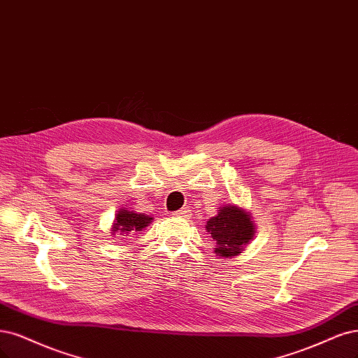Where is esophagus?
Instances as JSON below:
<instances>
[{"instance_id": "obj_1", "label": "esophagus", "mask_w": 358, "mask_h": 358, "mask_svg": "<svg viewBox=\"0 0 358 358\" xmlns=\"http://www.w3.org/2000/svg\"><path fill=\"white\" fill-rule=\"evenodd\" d=\"M173 216H178V217H185V219H188V217L191 216V210H189V208H187V207H183V208H180V210L175 212V213H173Z\"/></svg>"}]
</instances>
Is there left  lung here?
<instances>
[{"mask_svg":"<svg viewBox=\"0 0 358 358\" xmlns=\"http://www.w3.org/2000/svg\"><path fill=\"white\" fill-rule=\"evenodd\" d=\"M207 232L213 238L215 253L219 257L240 255L255 236V220L250 212L237 204L219 207L217 215L206 224Z\"/></svg>","mask_w":358,"mask_h":358,"instance_id":"left-lung-1","label":"left lung"}]
</instances>
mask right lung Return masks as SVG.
I'll return each mask as SVG.
<instances>
[{
	"label": "right lung",
	"mask_w": 358,
	"mask_h": 358,
	"mask_svg": "<svg viewBox=\"0 0 358 358\" xmlns=\"http://www.w3.org/2000/svg\"><path fill=\"white\" fill-rule=\"evenodd\" d=\"M154 217L148 216L145 213H139L136 210H131L129 207H121L115 215L110 234L113 236H129L130 232H139L145 229L151 224Z\"/></svg>",
	"instance_id": "obj_1"
}]
</instances>
